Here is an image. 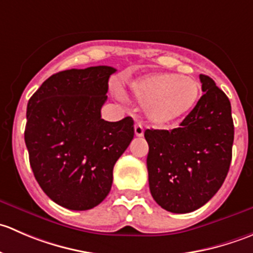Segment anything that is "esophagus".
Masks as SVG:
<instances>
[{
    "instance_id": "1",
    "label": "esophagus",
    "mask_w": 253,
    "mask_h": 253,
    "mask_svg": "<svg viewBox=\"0 0 253 253\" xmlns=\"http://www.w3.org/2000/svg\"><path fill=\"white\" fill-rule=\"evenodd\" d=\"M143 133H144V129H143V126L141 124L134 125V134L136 137H142Z\"/></svg>"
}]
</instances>
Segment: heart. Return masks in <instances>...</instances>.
Masks as SVG:
<instances>
[{
  "mask_svg": "<svg viewBox=\"0 0 253 253\" xmlns=\"http://www.w3.org/2000/svg\"><path fill=\"white\" fill-rule=\"evenodd\" d=\"M132 99L144 108L147 120L154 126H168L185 119L201 98L197 81L177 73H154L129 85Z\"/></svg>",
  "mask_w": 253,
  "mask_h": 253,
  "instance_id": "1",
  "label": "heart"
}]
</instances>
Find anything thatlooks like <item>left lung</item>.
<instances>
[{
    "instance_id": "8db88e82",
    "label": "left lung",
    "mask_w": 253,
    "mask_h": 253,
    "mask_svg": "<svg viewBox=\"0 0 253 253\" xmlns=\"http://www.w3.org/2000/svg\"><path fill=\"white\" fill-rule=\"evenodd\" d=\"M200 79L203 95L177 128L144 132L150 193L171 213H190L205 206L221 187L230 168V100L211 77L200 75Z\"/></svg>"
}]
</instances>
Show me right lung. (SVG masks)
<instances>
[{
	"instance_id": "obj_1",
	"label": "right lung",
	"mask_w": 253,
	"mask_h": 253,
	"mask_svg": "<svg viewBox=\"0 0 253 253\" xmlns=\"http://www.w3.org/2000/svg\"><path fill=\"white\" fill-rule=\"evenodd\" d=\"M114 67L52 75L29 99L24 141L35 178L57 205L91 209L105 200L115 163L134 136L133 120L101 119Z\"/></svg>"
}]
</instances>
